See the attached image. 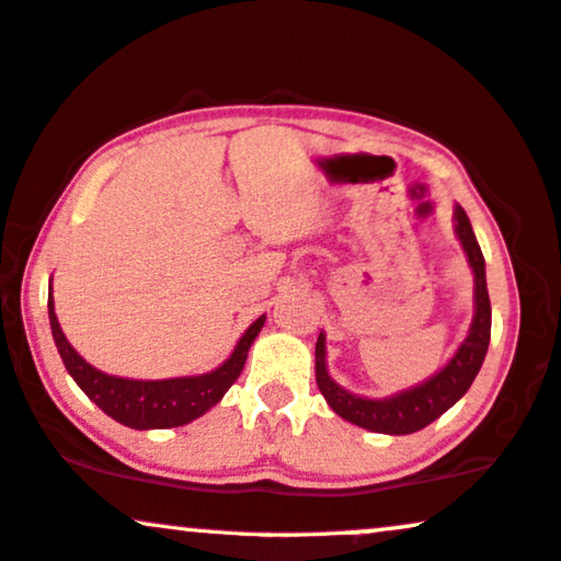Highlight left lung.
I'll use <instances>...</instances> for the list:
<instances>
[{
	"instance_id": "left-lung-1",
	"label": "left lung",
	"mask_w": 561,
	"mask_h": 561,
	"mask_svg": "<svg viewBox=\"0 0 561 561\" xmlns=\"http://www.w3.org/2000/svg\"><path fill=\"white\" fill-rule=\"evenodd\" d=\"M456 232L463 243L466 256L471 261L473 274H477V316H473L471 333L456 357L450 359L448 367H443L435 378H430L424 386L403 391L393 399L370 401L359 399V396L346 393L344 388H339L336 382L325 373V342L323 333L316 342V382L321 388L323 399L329 407L336 411L339 416H344L346 422L357 424V427L382 432V435H409L427 427L430 422H435L439 414H445L460 396L471 388L473 378L481 370L486 350H489V336H492V305H489L486 293V274H484V256H481V248L473 236L469 217L466 211L456 207Z\"/></svg>"
}]
</instances>
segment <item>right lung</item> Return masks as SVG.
Here are the masks:
<instances>
[{
  "mask_svg": "<svg viewBox=\"0 0 561 561\" xmlns=\"http://www.w3.org/2000/svg\"><path fill=\"white\" fill-rule=\"evenodd\" d=\"M48 318H51V333L56 350H59L64 367L72 375L77 386L101 407L105 414L131 430H165L188 424L228 393V388L243 373L248 350L259 336L264 316L251 325L240 339L236 352L215 373L196 375V378H173V380H126L116 375H105L84 363L61 333L56 321L54 300L48 295Z\"/></svg>",
  "mask_w": 561,
  "mask_h": 561,
  "instance_id": "add662e5",
  "label": "right lung"
}]
</instances>
